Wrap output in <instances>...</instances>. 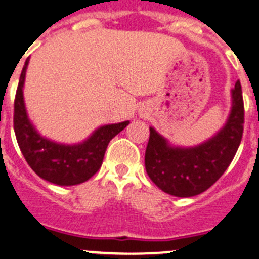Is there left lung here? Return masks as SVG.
Segmentation results:
<instances>
[{"label":"left lung","instance_id":"obj_1","mask_svg":"<svg viewBox=\"0 0 259 259\" xmlns=\"http://www.w3.org/2000/svg\"><path fill=\"white\" fill-rule=\"evenodd\" d=\"M227 122L209 140L196 146H175L150 127L145 168L152 182L175 197H193L209 189L223 175L236 154L242 137L244 101L241 84L231 91Z\"/></svg>","mask_w":259,"mask_h":259}]
</instances>
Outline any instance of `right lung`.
<instances>
[{"label":"right lung","mask_w":259,"mask_h":259,"mask_svg":"<svg viewBox=\"0 0 259 259\" xmlns=\"http://www.w3.org/2000/svg\"><path fill=\"white\" fill-rule=\"evenodd\" d=\"M29 58L20 74L14 102V131L27 163L41 179L57 185H76L91 179L101 167L106 148L130 122L98 127L81 143L61 144L41 136L27 114L23 87Z\"/></svg>","instance_id":"obj_1"}]
</instances>
